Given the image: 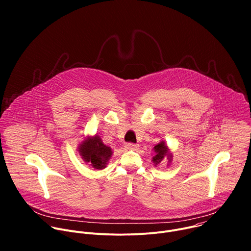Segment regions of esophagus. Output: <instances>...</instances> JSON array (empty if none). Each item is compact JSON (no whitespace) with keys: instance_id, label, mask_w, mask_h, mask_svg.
I'll return each instance as SVG.
<instances>
[{"instance_id":"obj_1","label":"esophagus","mask_w":251,"mask_h":251,"mask_svg":"<svg viewBox=\"0 0 251 251\" xmlns=\"http://www.w3.org/2000/svg\"><path fill=\"white\" fill-rule=\"evenodd\" d=\"M138 147H139L138 144H135V143H128V144H126V148H127V149L136 150Z\"/></svg>"}]
</instances>
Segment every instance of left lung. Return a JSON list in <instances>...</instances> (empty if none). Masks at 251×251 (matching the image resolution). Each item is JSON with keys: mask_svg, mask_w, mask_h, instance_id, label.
<instances>
[{"mask_svg": "<svg viewBox=\"0 0 251 251\" xmlns=\"http://www.w3.org/2000/svg\"><path fill=\"white\" fill-rule=\"evenodd\" d=\"M154 150L156 153V155L153 157V163L155 164V166L160 164L166 156H168L170 158L172 157V155L169 153V149H168L167 145H165V142L159 143L158 145H156L154 147Z\"/></svg>", "mask_w": 251, "mask_h": 251, "instance_id": "8db88e82", "label": "left lung"}]
</instances>
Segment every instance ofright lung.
Masks as SVG:
<instances>
[{"label": "right lung", "mask_w": 251, "mask_h": 251, "mask_svg": "<svg viewBox=\"0 0 251 251\" xmlns=\"http://www.w3.org/2000/svg\"><path fill=\"white\" fill-rule=\"evenodd\" d=\"M79 152L82 159L90 163V165L97 170L104 169L107 161L112 155L111 148L104 145L98 136L84 140L79 147Z\"/></svg>", "instance_id": "1"}]
</instances>
